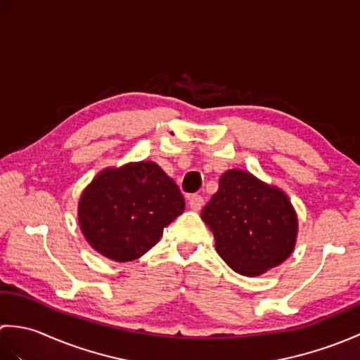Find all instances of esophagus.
<instances>
[{"label":"esophagus","mask_w":360,"mask_h":360,"mask_svg":"<svg viewBox=\"0 0 360 360\" xmlns=\"http://www.w3.org/2000/svg\"><path fill=\"white\" fill-rule=\"evenodd\" d=\"M188 204H190V209L201 210V207L204 205L202 196L201 195H190L188 196Z\"/></svg>","instance_id":"esophagus-1"}]
</instances>
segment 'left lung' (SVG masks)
Here are the masks:
<instances>
[{
    "instance_id": "8db88e82",
    "label": "left lung",
    "mask_w": 360,
    "mask_h": 360,
    "mask_svg": "<svg viewBox=\"0 0 360 360\" xmlns=\"http://www.w3.org/2000/svg\"><path fill=\"white\" fill-rule=\"evenodd\" d=\"M219 257L235 272L255 277L292 254L297 217L288 196L255 176L229 170L201 212Z\"/></svg>"
}]
</instances>
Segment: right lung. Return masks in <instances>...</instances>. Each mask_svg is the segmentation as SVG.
<instances>
[{"mask_svg": "<svg viewBox=\"0 0 360 360\" xmlns=\"http://www.w3.org/2000/svg\"><path fill=\"white\" fill-rule=\"evenodd\" d=\"M186 209L172 178L153 162L108 168L91 182L79 202V223L88 243L116 262L139 258Z\"/></svg>", "mask_w": 360, "mask_h": 360, "instance_id": "add662e5", "label": "right lung"}]
</instances>
